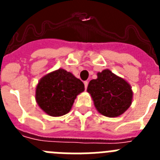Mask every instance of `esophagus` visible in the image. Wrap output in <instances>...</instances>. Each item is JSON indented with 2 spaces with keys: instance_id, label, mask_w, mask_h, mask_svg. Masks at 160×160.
Segmentation results:
<instances>
[{
  "instance_id": "esophagus-1",
  "label": "esophagus",
  "mask_w": 160,
  "mask_h": 160,
  "mask_svg": "<svg viewBox=\"0 0 160 160\" xmlns=\"http://www.w3.org/2000/svg\"><path fill=\"white\" fill-rule=\"evenodd\" d=\"M84 85H85V89H87V87H88V82L85 81L84 82Z\"/></svg>"
}]
</instances>
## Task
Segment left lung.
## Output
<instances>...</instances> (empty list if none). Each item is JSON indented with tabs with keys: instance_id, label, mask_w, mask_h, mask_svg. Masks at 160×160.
Wrapping results in <instances>:
<instances>
[{
	"instance_id": "left-lung-1",
	"label": "left lung",
	"mask_w": 160,
	"mask_h": 160,
	"mask_svg": "<svg viewBox=\"0 0 160 160\" xmlns=\"http://www.w3.org/2000/svg\"><path fill=\"white\" fill-rule=\"evenodd\" d=\"M89 82L87 92L96 110L104 116L114 118L123 114L131 105L133 91L131 85L109 69L97 73Z\"/></svg>"
}]
</instances>
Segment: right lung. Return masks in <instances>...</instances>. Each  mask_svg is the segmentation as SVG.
I'll use <instances>...</instances> for the list:
<instances>
[{"label": "right lung", "instance_id": "add662e5", "mask_svg": "<svg viewBox=\"0 0 160 160\" xmlns=\"http://www.w3.org/2000/svg\"><path fill=\"white\" fill-rule=\"evenodd\" d=\"M84 90V84L80 79L60 68L39 80L35 98L45 113L53 117L62 116L71 110L77 95Z\"/></svg>", "mask_w": 160, "mask_h": 160}]
</instances>
